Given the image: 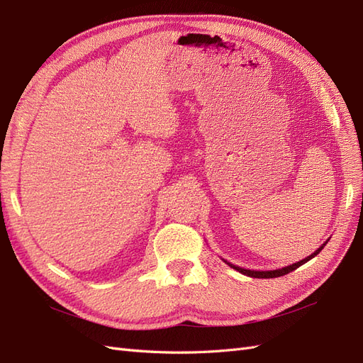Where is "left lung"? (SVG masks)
I'll return each instance as SVG.
<instances>
[{
    "instance_id": "1",
    "label": "left lung",
    "mask_w": 363,
    "mask_h": 363,
    "mask_svg": "<svg viewBox=\"0 0 363 363\" xmlns=\"http://www.w3.org/2000/svg\"><path fill=\"white\" fill-rule=\"evenodd\" d=\"M329 241V240H327ZM327 241L321 245V247H318L317 250H315L312 255H309L308 258H305V259H301V261H298V262H296V264H292V265H288V267H284V268H277V270H268V272H256V270H247V268H241V267H238V265H233V264H230V262H228V261H225L229 267H232V268H235L237 272H240V273H242V274H245V276H249V277H258V279H272V277H280V276H284V274H288V273H291V272H294L296 268H298L300 265H303V264H306L308 261H311L312 258H315V256H317L323 249H324V245L327 244Z\"/></svg>"
}]
</instances>
